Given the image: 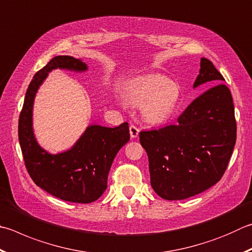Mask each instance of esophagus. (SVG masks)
I'll use <instances>...</instances> for the list:
<instances>
[{"instance_id": "obj_1", "label": "esophagus", "mask_w": 252, "mask_h": 252, "mask_svg": "<svg viewBox=\"0 0 252 252\" xmlns=\"http://www.w3.org/2000/svg\"><path fill=\"white\" fill-rule=\"evenodd\" d=\"M139 132H140V130H139L138 127H136L135 126H133V125L130 126V135H131V138H132V139L138 138Z\"/></svg>"}]
</instances>
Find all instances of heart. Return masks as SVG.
<instances>
[{
    "mask_svg": "<svg viewBox=\"0 0 252 252\" xmlns=\"http://www.w3.org/2000/svg\"><path fill=\"white\" fill-rule=\"evenodd\" d=\"M126 100L132 106L142 104V113L146 120L157 122L175 110L180 100V89L161 75H150L127 87Z\"/></svg>",
    "mask_w": 252,
    "mask_h": 252,
    "instance_id": "obj_1",
    "label": "heart"
}]
</instances>
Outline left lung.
I'll use <instances>...</instances> for the list:
<instances>
[{
    "label": "left lung",
    "mask_w": 252,
    "mask_h": 252,
    "mask_svg": "<svg viewBox=\"0 0 252 252\" xmlns=\"http://www.w3.org/2000/svg\"><path fill=\"white\" fill-rule=\"evenodd\" d=\"M223 80L212 62L200 58L193 87L208 84L212 88L186 108L176 125L140 132V143L149 157L151 185L162 198L191 197L216 184L225 173L237 126L230 90Z\"/></svg>",
    "instance_id": "1"
}]
</instances>
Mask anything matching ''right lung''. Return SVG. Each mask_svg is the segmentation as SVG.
Instances as JSON below:
<instances>
[{
	"mask_svg": "<svg viewBox=\"0 0 252 252\" xmlns=\"http://www.w3.org/2000/svg\"><path fill=\"white\" fill-rule=\"evenodd\" d=\"M88 70L87 63L71 56H56L35 74L27 88L18 120V140L27 172L40 189L66 202L89 204L107 189L112 162L130 140L129 125L116 127L98 125L87 126L69 150L52 154L38 144L33 129V107L36 94L50 71Z\"/></svg>",
	"mask_w": 252,
	"mask_h": 252,
	"instance_id": "1",
	"label": "right lung"
}]
</instances>
